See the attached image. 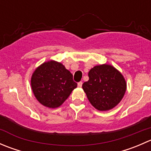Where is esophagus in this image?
Returning <instances> with one entry per match:
<instances>
[{
	"label": "esophagus",
	"instance_id": "esophagus-1",
	"mask_svg": "<svg viewBox=\"0 0 151 151\" xmlns=\"http://www.w3.org/2000/svg\"><path fill=\"white\" fill-rule=\"evenodd\" d=\"M77 85H78L79 88H81L82 85H83V83H82V82H79L78 84H77Z\"/></svg>",
	"mask_w": 151,
	"mask_h": 151
}]
</instances>
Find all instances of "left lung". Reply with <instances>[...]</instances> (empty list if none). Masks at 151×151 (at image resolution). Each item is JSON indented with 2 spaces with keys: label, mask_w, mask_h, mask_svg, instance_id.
I'll return each mask as SVG.
<instances>
[{
  "label": "left lung",
  "mask_w": 151,
  "mask_h": 151,
  "mask_svg": "<svg viewBox=\"0 0 151 151\" xmlns=\"http://www.w3.org/2000/svg\"><path fill=\"white\" fill-rule=\"evenodd\" d=\"M88 77L83 89L96 109L107 111L119 104L126 93V83L118 70L111 65H99L90 70Z\"/></svg>",
  "instance_id": "1"
}]
</instances>
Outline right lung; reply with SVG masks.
I'll list each match as a JSON object with an SVG mask.
<instances>
[{"mask_svg":"<svg viewBox=\"0 0 151 151\" xmlns=\"http://www.w3.org/2000/svg\"><path fill=\"white\" fill-rule=\"evenodd\" d=\"M31 88L36 99L49 108L60 106L77 84L73 75L62 63L45 62L36 68L31 77Z\"/></svg>","mask_w":151,"mask_h":151,"instance_id":"obj_1","label":"right lung"}]
</instances>
